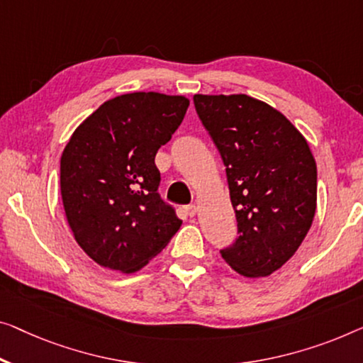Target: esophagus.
<instances>
[{"mask_svg": "<svg viewBox=\"0 0 363 363\" xmlns=\"http://www.w3.org/2000/svg\"><path fill=\"white\" fill-rule=\"evenodd\" d=\"M187 215L189 216H196L197 215V207H196V205H189V207H187Z\"/></svg>", "mask_w": 363, "mask_h": 363, "instance_id": "34e87169", "label": "esophagus"}]
</instances>
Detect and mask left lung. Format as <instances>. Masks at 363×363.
Masks as SVG:
<instances>
[{
  "label": "left lung",
  "instance_id": "8db88e82",
  "mask_svg": "<svg viewBox=\"0 0 363 363\" xmlns=\"http://www.w3.org/2000/svg\"><path fill=\"white\" fill-rule=\"evenodd\" d=\"M194 104L226 167L238 238L221 251L259 279L294 256L316 212V161L282 112L247 94H196Z\"/></svg>",
  "mask_w": 363,
  "mask_h": 363
}]
</instances>
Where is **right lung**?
I'll list each match as a JSON object with an SVG mask.
<instances>
[{
  "mask_svg": "<svg viewBox=\"0 0 363 363\" xmlns=\"http://www.w3.org/2000/svg\"><path fill=\"white\" fill-rule=\"evenodd\" d=\"M184 96L130 93L106 101L74 130L60 160L65 215L96 264L133 274L181 228L160 199L155 156L181 125Z\"/></svg>",
  "mask_w": 363,
  "mask_h": 363,
  "instance_id": "right-lung-1",
  "label": "right lung"
}]
</instances>
